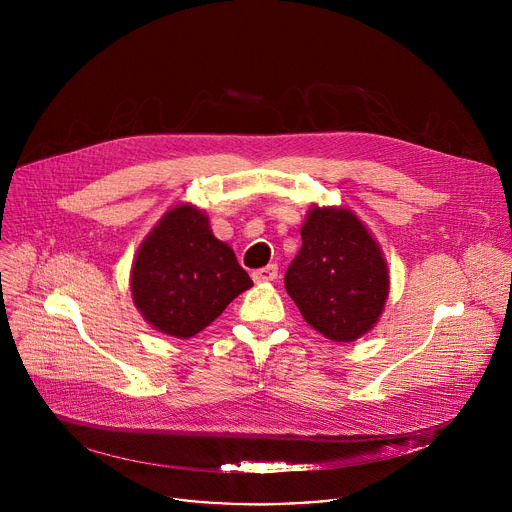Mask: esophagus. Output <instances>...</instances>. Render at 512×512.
Listing matches in <instances>:
<instances>
[{"label":"esophagus","mask_w":512,"mask_h":512,"mask_svg":"<svg viewBox=\"0 0 512 512\" xmlns=\"http://www.w3.org/2000/svg\"><path fill=\"white\" fill-rule=\"evenodd\" d=\"M275 279H277V265H273V263L253 271V281L255 283H267V281H275Z\"/></svg>","instance_id":"obj_1"}]
</instances>
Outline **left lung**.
Segmentation results:
<instances>
[{
  "label": "left lung",
  "mask_w": 512,
  "mask_h": 512,
  "mask_svg": "<svg viewBox=\"0 0 512 512\" xmlns=\"http://www.w3.org/2000/svg\"><path fill=\"white\" fill-rule=\"evenodd\" d=\"M285 289L304 320L332 342H354L375 328L389 298L383 249L356 212L314 204Z\"/></svg>",
  "instance_id": "1"
}]
</instances>
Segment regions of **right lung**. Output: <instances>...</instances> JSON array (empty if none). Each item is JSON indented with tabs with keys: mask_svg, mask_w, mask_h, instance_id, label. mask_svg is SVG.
I'll list each match as a JSON object with an SVG mask.
<instances>
[{
	"mask_svg": "<svg viewBox=\"0 0 512 512\" xmlns=\"http://www.w3.org/2000/svg\"><path fill=\"white\" fill-rule=\"evenodd\" d=\"M131 298L154 330L186 340L212 324L253 281L190 202L166 210L131 265Z\"/></svg>",
	"mask_w": 512,
	"mask_h": 512,
	"instance_id": "1",
	"label": "right lung"
}]
</instances>
